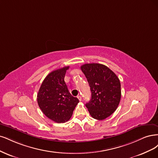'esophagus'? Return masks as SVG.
Returning <instances> with one entry per match:
<instances>
[{
    "label": "esophagus",
    "instance_id": "34e87169",
    "mask_svg": "<svg viewBox=\"0 0 158 158\" xmlns=\"http://www.w3.org/2000/svg\"><path fill=\"white\" fill-rule=\"evenodd\" d=\"M77 98L79 100V101H81V100H82V97H81V96H80V95L77 96Z\"/></svg>",
    "mask_w": 158,
    "mask_h": 158
}]
</instances>
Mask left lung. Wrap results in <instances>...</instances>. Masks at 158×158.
I'll list each match as a JSON object with an SVG mask.
<instances>
[{"label":"left lung","mask_w":158,"mask_h":158,"mask_svg":"<svg viewBox=\"0 0 158 158\" xmlns=\"http://www.w3.org/2000/svg\"><path fill=\"white\" fill-rule=\"evenodd\" d=\"M81 69L90 86L91 99L86 104L94 119L103 120L112 114L121 100L119 78L107 66L100 64H85Z\"/></svg>","instance_id":"left-lung-1"}]
</instances>
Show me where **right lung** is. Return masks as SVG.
<instances>
[{
    "instance_id": "right-lung-1",
    "label": "right lung",
    "mask_w": 158,
    "mask_h": 158,
    "mask_svg": "<svg viewBox=\"0 0 158 158\" xmlns=\"http://www.w3.org/2000/svg\"><path fill=\"white\" fill-rule=\"evenodd\" d=\"M69 66L54 70L45 77L37 94V102L43 113L56 123H64L73 114L79 103L70 94L64 81Z\"/></svg>"
}]
</instances>
